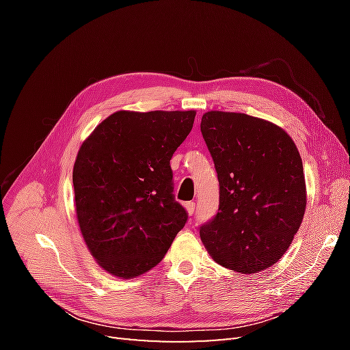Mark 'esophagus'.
Segmentation results:
<instances>
[{"label": "esophagus", "instance_id": "34e87169", "mask_svg": "<svg viewBox=\"0 0 350 350\" xmlns=\"http://www.w3.org/2000/svg\"><path fill=\"white\" fill-rule=\"evenodd\" d=\"M185 208L188 211V215H194V211H196V203H194V201H188V203L185 204Z\"/></svg>", "mask_w": 350, "mask_h": 350}]
</instances>
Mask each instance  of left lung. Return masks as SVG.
Here are the masks:
<instances>
[{"instance_id": "obj_1", "label": "left lung", "mask_w": 350, "mask_h": 350, "mask_svg": "<svg viewBox=\"0 0 350 350\" xmlns=\"http://www.w3.org/2000/svg\"><path fill=\"white\" fill-rule=\"evenodd\" d=\"M201 134L219 179V210L200 228L217 264L243 274L276 264L298 232L306 187L302 159L276 124L247 113L210 111Z\"/></svg>"}]
</instances>
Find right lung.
<instances>
[{"mask_svg": "<svg viewBox=\"0 0 350 350\" xmlns=\"http://www.w3.org/2000/svg\"><path fill=\"white\" fill-rule=\"evenodd\" d=\"M196 111H118L83 142L72 167L84 242L116 278L161 262L185 224L169 161L193 129Z\"/></svg>", "mask_w": 350, "mask_h": 350, "instance_id": "right-lung-1", "label": "right lung"}]
</instances>
